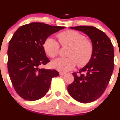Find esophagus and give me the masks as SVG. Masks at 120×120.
Instances as JSON below:
<instances>
[{
  "label": "esophagus",
  "instance_id": "1",
  "mask_svg": "<svg viewBox=\"0 0 120 120\" xmlns=\"http://www.w3.org/2000/svg\"><path fill=\"white\" fill-rule=\"evenodd\" d=\"M65 74H66L65 73H62V72H60V75L63 76V75H65Z\"/></svg>",
  "mask_w": 120,
  "mask_h": 120
}]
</instances>
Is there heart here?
Wrapping results in <instances>:
<instances>
[{"instance_id":"obj_1","label":"heart","mask_w":120,"mask_h":120,"mask_svg":"<svg viewBox=\"0 0 120 120\" xmlns=\"http://www.w3.org/2000/svg\"><path fill=\"white\" fill-rule=\"evenodd\" d=\"M62 46H70L68 58L56 59L52 61L53 68L60 72H67L74 69L76 63L78 66H83L90 60L93 52V45L84 35L73 30L66 31L57 35ZM46 53L50 57H55L59 53L60 45L54 39L47 38L44 43Z\"/></svg>"}]
</instances>
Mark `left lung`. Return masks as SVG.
<instances>
[{"mask_svg":"<svg viewBox=\"0 0 120 120\" xmlns=\"http://www.w3.org/2000/svg\"><path fill=\"white\" fill-rule=\"evenodd\" d=\"M70 28L83 32L90 38L93 52L87 64L79 70V74L73 73L74 82L68 86V90L77 101L89 103L100 97L109 84L114 68L113 47L106 34L96 27Z\"/></svg>","mask_w":120,"mask_h":120,"instance_id":"left-lung-1","label":"left lung"}]
</instances>
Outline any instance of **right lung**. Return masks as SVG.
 Returning <instances> with one entry per match:
<instances>
[{
	"instance_id": "right-lung-1",
	"label": "right lung",
	"mask_w": 120,
	"mask_h": 120,
	"mask_svg": "<svg viewBox=\"0 0 120 120\" xmlns=\"http://www.w3.org/2000/svg\"><path fill=\"white\" fill-rule=\"evenodd\" d=\"M65 28L33 22L18 28L9 42L8 70L14 89L26 100L36 101L48 92L56 70L41 69L50 62L43 45L52 34Z\"/></svg>"
}]
</instances>
